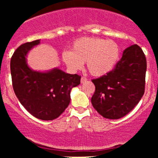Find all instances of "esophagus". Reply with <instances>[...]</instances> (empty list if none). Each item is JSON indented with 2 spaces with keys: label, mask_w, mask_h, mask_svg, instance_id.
Instances as JSON below:
<instances>
[{
  "label": "esophagus",
  "mask_w": 158,
  "mask_h": 158,
  "mask_svg": "<svg viewBox=\"0 0 158 158\" xmlns=\"http://www.w3.org/2000/svg\"><path fill=\"white\" fill-rule=\"evenodd\" d=\"M87 80H88V79H87L85 77H81V83H85V82H86Z\"/></svg>",
  "instance_id": "1"
}]
</instances>
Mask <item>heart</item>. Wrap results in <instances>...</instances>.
<instances>
[{
	"label": "heart",
	"instance_id": "b5f03b06",
	"mask_svg": "<svg viewBox=\"0 0 158 158\" xmlns=\"http://www.w3.org/2000/svg\"><path fill=\"white\" fill-rule=\"evenodd\" d=\"M119 56L120 48L116 41L96 37L78 39L72 44L71 51L62 52V59L69 69L77 71L86 62L88 71L94 77H102L111 71Z\"/></svg>",
	"mask_w": 158,
	"mask_h": 158
}]
</instances>
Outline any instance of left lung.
<instances>
[{"label": "left lung", "instance_id": "left-lung-1", "mask_svg": "<svg viewBox=\"0 0 158 158\" xmlns=\"http://www.w3.org/2000/svg\"><path fill=\"white\" fill-rule=\"evenodd\" d=\"M146 59L138 45L123 51L111 71L92 81L96 89L91 98L94 108L103 117L117 119L126 116L144 94Z\"/></svg>", "mask_w": 158, "mask_h": 158}]
</instances>
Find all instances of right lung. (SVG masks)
I'll list each match as a JSON object with an SVG mask.
<instances>
[{
    "instance_id": "add662e5",
    "label": "right lung",
    "mask_w": 158,
    "mask_h": 158,
    "mask_svg": "<svg viewBox=\"0 0 158 158\" xmlns=\"http://www.w3.org/2000/svg\"><path fill=\"white\" fill-rule=\"evenodd\" d=\"M40 39L17 48L10 61L12 86L21 104L36 118L52 120L68 108L70 91L80 84V76L67 73L59 68L45 72L32 70L27 62L30 50Z\"/></svg>"
}]
</instances>
